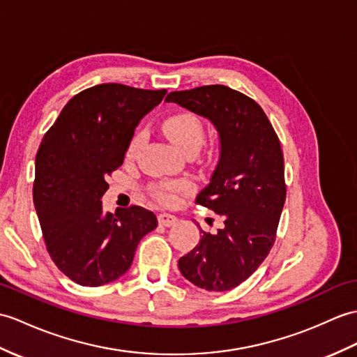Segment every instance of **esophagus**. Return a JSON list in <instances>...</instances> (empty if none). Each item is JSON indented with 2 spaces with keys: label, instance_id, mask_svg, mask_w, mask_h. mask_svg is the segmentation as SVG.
Masks as SVG:
<instances>
[{
  "label": "esophagus",
  "instance_id": "34e87169",
  "mask_svg": "<svg viewBox=\"0 0 357 357\" xmlns=\"http://www.w3.org/2000/svg\"><path fill=\"white\" fill-rule=\"evenodd\" d=\"M158 222H160V225H162V227H172V225H175L178 219H176V216H173V214L161 213L158 216Z\"/></svg>",
  "mask_w": 357,
  "mask_h": 357
}]
</instances>
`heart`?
<instances>
[{"instance_id": "heart-1", "label": "heart", "mask_w": 357, "mask_h": 357, "mask_svg": "<svg viewBox=\"0 0 357 357\" xmlns=\"http://www.w3.org/2000/svg\"><path fill=\"white\" fill-rule=\"evenodd\" d=\"M162 130L173 144L178 146L181 151H190V149H199L204 141V124L195 114L190 112H178L162 121ZM143 141V135L137 134L132 138L128 158H132ZM193 188V184L188 179H175V181H162L156 182L152 185V193L155 197H158L161 202L170 204L176 199L178 195L187 193Z\"/></svg>"}]
</instances>
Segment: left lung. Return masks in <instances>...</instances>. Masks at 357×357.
<instances>
[{
  "mask_svg": "<svg viewBox=\"0 0 357 357\" xmlns=\"http://www.w3.org/2000/svg\"><path fill=\"white\" fill-rule=\"evenodd\" d=\"M213 123L220 153L196 202L218 213L223 227L201 240L178 266L190 283L225 292L251 277L275 242L286 201L280 139L252 98L223 85L175 91L165 98Z\"/></svg>",
  "mask_w": 357,
  "mask_h": 357,
  "instance_id": "8db88e82",
  "label": "left lung"
}]
</instances>
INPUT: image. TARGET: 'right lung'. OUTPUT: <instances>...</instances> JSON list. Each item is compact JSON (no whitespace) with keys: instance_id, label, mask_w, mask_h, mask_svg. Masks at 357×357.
Instances as JSON below:
<instances>
[{"instance_id":"right-lung-1","label":"right lung","mask_w":357,"mask_h":357,"mask_svg":"<svg viewBox=\"0 0 357 357\" xmlns=\"http://www.w3.org/2000/svg\"><path fill=\"white\" fill-rule=\"evenodd\" d=\"M165 93L120 84L88 88L63 106L40 141L33 201L48 254L74 283L97 287L120 278L139 240L158 227L143 206L103 213L102 196L139 120Z\"/></svg>"}]
</instances>
